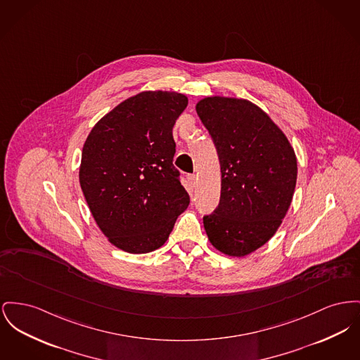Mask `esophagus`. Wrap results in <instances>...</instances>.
I'll return each instance as SVG.
<instances>
[{"label": "esophagus", "mask_w": 360, "mask_h": 360, "mask_svg": "<svg viewBox=\"0 0 360 360\" xmlns=\"http://www.w3.org/2000/svg\"><path fill=\"white\" fill-rule=\"evenodd\" d=\"M188 182H189L191 188H194V186H195V182H197V176H195V174H189V175H188Z\"/></svg>", "instance_id": "esophagus-1"}]
</instances>
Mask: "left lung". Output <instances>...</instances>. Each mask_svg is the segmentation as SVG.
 Wrapping results in <instances>:
<instances>
[{
    "mask_svg": "<svg viewBox=\"0 0 360 360\" xmlns=\"http://www.w3.org/2000/svg\"><path fill=\"white\" fill-rule=\"evenodd\" d=\"M195 110L221 169L220 201L204 216L205 231L219 252L248 255L275 235L291 205L295 152L269 115L249 101L211 96Z\"/></svg>",
    "mask_w": 360,
    "mask_h": 360,
    "instance_id": "1",
    "label": "left lung"
}]
</instances>
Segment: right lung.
I'll return each mask as SVG.
<instances>
[{"label":"right lung","mask_w":360,"mask_h":360,"mask_svg":"<svg viewBox=\"0 0 360 360\" xmlns=\"http://www.w3.org/2000/svg\"><path fill=\"white\" fill-rule=\"evenodd\" d=\"M188 98L140 92L106 114L85 140L80 186L96 224L127 253L144 254L167 240L191 202L174 167L172 127Z\"/></svg>","instance_id":"obj_1"}]
</instances>
